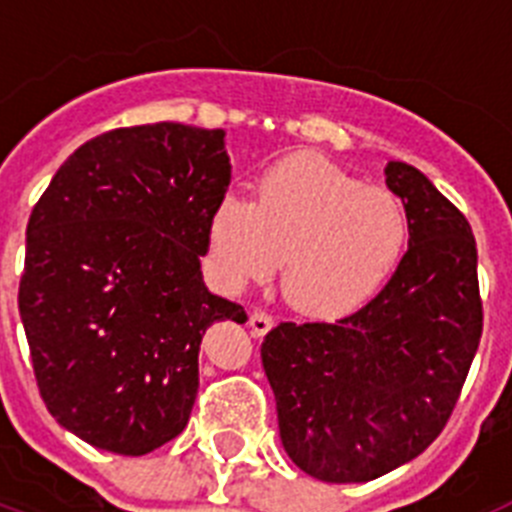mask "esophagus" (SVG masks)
<instances>
[{
	"mask_svg": "<svg viewBox=\"0 0 512 512\" xmlns=\"http://www.w3.org/2000/svg\"><path fill=\"white\" fill-rule=\"evenodd\" d=\"M248 325H251L253 336H266V333H269V330H271V325H274V320H271L269 312L253 310L251 312V320H248Z\"/></svg>",
	"mask_w": 512,
	"mask_h": 512,
	"instance_id": "obj_1",
	"label": "esophagus"
}]
</instances>
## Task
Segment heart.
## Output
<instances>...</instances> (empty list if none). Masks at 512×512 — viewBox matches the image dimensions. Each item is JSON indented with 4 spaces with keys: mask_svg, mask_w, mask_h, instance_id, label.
<instances>
[{
    "mask_svg": "<svg viewBox=\"0 0 512 512\" xmlns=\"http://www.w3.org/2000/svg\"><path fill=\"white\" fill-rule=\"evenodd\" d=\"M408 207L328 158L297 153L264 169L253 200L225 194L210 210L205 256L225 292L284 269V295L310 318L354 315L390 287L408 259Z\"/></svg>",
    "mask_w": 512,
    "mask_h": 512,
    "instance_id": "heart-1",
    "label": "heart"
}]
</instances>
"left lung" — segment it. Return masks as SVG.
I'll return each mask as SVG.
<instances>
[{
  "instance_id": "left-lung-1",
  "label": "left lung",
  "mask_w": 512,
  "mask_h": 512,
  "mask_svg": "<svg viewBox=\"0 0 512 512\" xmlns=\"http://www.w3.org/2000/svg\"><path fill=\"white\" fill-rule=\"evenodd\" d=\"M413 241L390 287L336 323H279L261 343L289 459L323 482H369L449 423L482 338L477 243L415 166L390 161Z\"/></svg>"
}]
</instances>
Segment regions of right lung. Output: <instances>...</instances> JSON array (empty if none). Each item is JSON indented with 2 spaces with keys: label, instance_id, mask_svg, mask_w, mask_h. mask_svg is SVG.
<instances>
[{
  "label": "right lung",
  "instance_id": "add662e5",
  "mask_svg": "<svg viewBox=\"0 0 512 512\" xmlns=\"http://www.w3.org/2000/svg\"><path fill=\"white\" fill-rule=\"evenodd\" d=\"M228 184L223 130L153 122L87 140L33 207L20 318L45 408L81 441L143 456L179 436L205 330L248 320L200 271Z\"/></svg>",
  "mask_w": 512,
  "mask_h": 512
}]
</instances>
